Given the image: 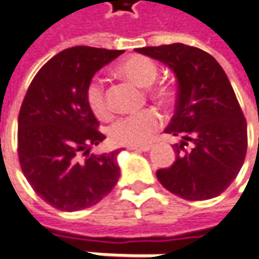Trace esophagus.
I'll list each match as a JSON object with an SVG mask.
<instances>
[{
  "mask_svg": "<svg viewBox=\"0 0 259 259\" xmlns=\"http://www.w3.org/2000/svg\"><path fill=\"white\" fill-rule=\"evenodd\" d=\"M130 150H136V152H149L152 146L150 145H146V146H130Z\"/></svg>",
  "mask_w": 259,
  "mask_h": 259,
  "instance_id": "34e87169",
  "label": "esophagus"
}]
</instances>
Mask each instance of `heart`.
I'll return each mask as SVG.
<instances>
[{
  "label": "heart",
  "mask_w": 259,
  "mask_h": 259,
  "mask_svg": "<svg viewBox=\"0 0 259 259\" xmlns=\"http://www.w3.org/2000/svg\"><path fill=\"white\" fill-rule=\"evenodd\" d=\"M117 74L129 80L138 87L147 89L156 81L159 70L156 63L145 56H130L121 61ZM85 103L97 119L109 116V106L102 81L93 78L85 87ZM152 97L162 104L170 100V93L166 87H157L152 92ZM160 126V116L157 112L147 109L143 112L119 117L107 129L110 142L117 146H140L147 143L157 127Z\"/></svg>",
  "instance_id": "1"
}]
</instances>
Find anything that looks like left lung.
Returning a JSON list of instances; mask_svg holds the SVG:
<instances>
[{"mask_svg": "<svg viewBox=\"0 0 259 259\" xmlns=\"http://www.w3.org/2000/svg\"><path fill=\"white\" fill-rule=\"evenodd\" d=\"M138 53L174 71L178 81L175 114L166 133L182 138L174 165L157 181L186 201L221 195L239 174L246 155V121L224 68L210 54L181 42L143 47ZM188 143L191 149H185Z\"/></svg>", "mask_w": 259, "mask_h": 259, "instance_id": "obj_1", "label": "left lung"}]
</instances>
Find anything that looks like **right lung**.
Segmentation results:
<instances>
[{
    "label": "right lung",
    "instance_id": "add662e5",
    "mask_svg": "<svg viewBox=\"0 0 259 259\" xmlns=\"http://www.w3.org/2000/svg\"><path fill=\"white\" fill-rule=\"evenodd\" d=\"M123 53L85 46L64 50L27 90L18 116L20 165L32 189L56 209L90 208L119 181L117 150L89 155L106 136L84 94L94 74Z\"/></svg>",
    "mask_w": 259,
    "mask_h": 259
}]
</instances>
